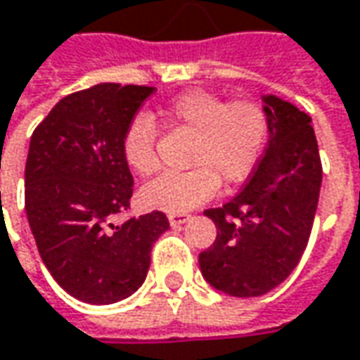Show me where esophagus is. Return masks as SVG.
<instances>
[{"label":"esophagus","mask_w":360,"mask_h":360,"mask_svg":"<svg viewBox=\"0 0 360 360\" xmlns=\"http://www.w3.org/2000/svg\"><path fill=\"white\" fill-rule=\"evenodd\" d=\"M191 217L189 214H185V212H175V214H169V224L171 226H179L183 222L189 221Z\"/></svg>","instance_id":"1"}]
</instances>
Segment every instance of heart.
Listing matches in <instances>:
<instances>
[{
    "instance_id": "obj_1",
    "label": "heart",
    "mask_w": 360,
    "mask_h": 360,
    "mask_svg": "<svg viewBox=\"0 0 360 360\" xmlns=\"http://www.w3.org/2000/svg\"><path fill=\"white\" fill-rule=\"evenodd\" d=\"M193 134L187 163L189 171H169L149 181L141 200L149 209L187 212L214 195L219 183L246 179L262 158L270 122L256 102H224L209 90H187L171 98L155 114L138 116L124 136V160L138 175L158 169V128Z\"/></svg>"
}]
</instances>
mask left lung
Listing matches in <instances>:
<instances>
[{"label":"left lung","instance_id":"8db88e82","mask_svg":"<svg viewBox=\"0 0 360 360\" xmlns=\"http://www.w3.org/2000/svg\"><path fill=\"white\" fill-rule=\"evenodd\" d=\"M262 102L270 122L262 160L234 199L205 211L217 240L199 254L200 272L234 297L264 295L293 272L311 234L323 177L311 118L274 94Z\"/></svg>","mask_w":360,"mask_h":360}]
</instances>
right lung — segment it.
I'll list each match as a JSON object with an SVG mask.
<instances>
[{"label":"right lung","mask_w":360,"mask_h":360,"mask_svg":"<svg viewBox=\"0 0 360 360\" xmlns=\"http://www.w3.org/2000/svg\"><path fill=\"white\" fill-rule=\"evenodd\" d=\"M153 92L104 82L68 94L31 136L27 221L46 270L80 302L108 305L131 295L146 282L153 242L169 229L161 211L112 222L134 193L124 136Z\"/></svg>","instance_id":"add662e5"}]
</instances>
